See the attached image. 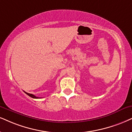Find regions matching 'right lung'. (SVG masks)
Listing matches in <instances>:
<instances>
[{
    "mask_svg": "<svg viewBox=\"0 0 132 132\" xmlns=\"http://www.w3.org/2000/svg\"><path fill=\"white\" fill-rule=\"evenodd\" d=\"M24 92H25L26 94H27V95H28L29 97H32V98H39V97H36V96H35L34 95H33V94H29V93H27V92H26L25 91H24Z\"/></svg>",
    "mask_w": 132,
    "mask_h": 132,
    "instance_id": "obj_1",
    "label": "right lung"
}]
</instances>
